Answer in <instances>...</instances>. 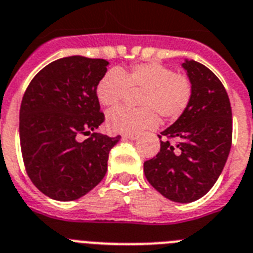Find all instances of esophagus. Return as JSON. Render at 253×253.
Returning <instances> with one entry per match:
<instances>
[{"mask_svg":"<svg viewBox=\"0 0 253 253\" xmlns=\"http://www.w3.org/2000/svg\"><path fill=\"white\" fill-rule=\"evenodd\" d=\"M139 137V135L136 133H126V135H123L122 139L123 140H136Z\"/></svg>","mask_w":253,"mask_h":253,"instance_id":"obj_1","label":"esophagus"}]
</instances>
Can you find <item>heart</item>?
<instances>
[{
    "label": "heart",
    "instance_id": "1",
    "mask_svg": "<svg viewBox=\"0 0 253 253\" xmlns=\"http://www.w3.org/2000/svg\"><path fill=\"white\" fill-rule=\"evenodd\" d=\"M130 90H141L137 97L141 108H114L107 114L108 130L116 133H139L156 128L158 113L175 120L188 108L193 95L186 76L157 63L137 64L130 69H110L96 86L97 99L104 107H114Z\"/></svg>",
    "mask_w": 253,
    "mask_h": 253
}]
</instances>
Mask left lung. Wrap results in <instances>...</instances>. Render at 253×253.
<instances>
[{"mask_svg":"<svg viewBox=\"0 0 253 253\" xmlns=\"http://www.w3.org/2000/svg\"><path fill=\"white\" fill-rule=\"evenodd\" d=\"M181 67L192 82V99L161 132L167 140L144 163V173L163 197L190 203L207 194L221 175L231 148L233 120L229 96L215 73L192 59H184Z\"/></svg>","mask_w":253,"mask_h":253,"instance_id":"8db88e82","label":"left lung"}]
</instances>
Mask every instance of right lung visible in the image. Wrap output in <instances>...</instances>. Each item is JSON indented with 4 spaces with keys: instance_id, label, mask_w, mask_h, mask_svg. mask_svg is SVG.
<instances>
[{
    "instance_id": "1",
    "label": "right lung",
    "mask_w": 253,
    "mask_h": 253,
    "mask_svg": "<svg viewBox=\"0 0 253 253\" xmlns=\"http://www.w3.org/2000/svg\"><path fill=\"white\" fill-rule=\"evenodd\" d=\"M104 59L73 55L41 69L23 96L19 135L25 169L36 188L68 202L104 179L110 149L121 136L92 133L104 122L96 86L108 72Z\"/></svg>"
}]
</instances>
